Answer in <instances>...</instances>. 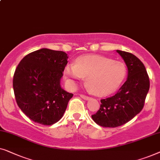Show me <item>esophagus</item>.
<instances>
[{"instance_id":"1","label":"esophagus","mask_w":160,"mask_h":160,"mask_svg":"<svg viewBox=\"0 0 160 160\" xmlns=\"http://www.w3.org/2000/svg\"><path fill=\"white\" fill-rule=\"evenodd\" d=\"M80 97H81V98H82L83 99H85V100H88L89 98H90L89 96H85V95H84V94H80Z\"/></svg>"}]
</instances>
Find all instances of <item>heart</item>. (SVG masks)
<instances>
[{"mask_svg": "<svg viewBox=\"0 0 160 160\" xmlns=\"http://www.w3.org/2000/svg\"><path fill=\"white\" fill-rule=\"evenodd\" d=\"M64 74L71 87L76 80L86 78L88 88L97 95H107L116 91L127 76L124 63L101 56H85L75 61V65L65 67Z\"/></svg>", "mask_w": 160, "mask_h": 160, "instance_id": "b5f03b06", "label": "heart"}]
</instances>
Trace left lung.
Masks as SVG:
<instances>
[{"label":"left lung","mask_w":160,"mask_h":160,"mask_svg":"<svg viewBox=\"0 0 160 160\" xmlns=\"http://www.w3.org/2000/svg\"><path fill=\"white\" fill-rule=\"evenodd\" d=\"M128 69V79L114 96L101 99L99 110L91 115L105 128H116L132 120L143 108L149 90V78L144 64L129 52L117 50Z\"/></svg>","instance_id":"8db88e82"}]
</instances>
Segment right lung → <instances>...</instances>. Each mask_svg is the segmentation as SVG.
<instances>
[{
  "mask_svg": "<svg viewBox=\"0 0 160 160\" xmlns=\"http://www.w3.org/2000/svg\"><path fill=\"white\" fill-rule=\"evenodd\" d=\"M67 58L64 51L42 48L25 56L16 68L13 78L16 102L34 122L51 125L63 117L73 96L60 85Z\"/></svg>",
  "mask_w": 160,
  "mask_h": 160,
  "instance_id": "1",
  "label": "right lung"
}]
</instances>
